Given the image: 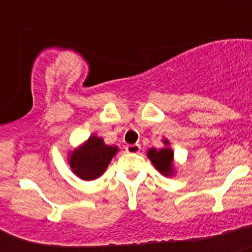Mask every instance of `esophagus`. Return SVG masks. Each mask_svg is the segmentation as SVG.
Masks as SVG:
<instances>
[{"mask_svg":"<svg viewBox=\"0 0 252 252\" xmlns=\"http://www.w3.org/2000/svg\"><path fill=\"white\" fill-rule=\"evenodd\" d=\"M140 145L139 144H130V145L126 146V151L130 154H137L140 153Z\"/></svg>","mask_w":252,"mask_h":252,"instance_id":"obj_1","label":"esophagus"}]
</instances>
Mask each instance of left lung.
Masks as SVG:
<instances>
[{"mask_svg":"<svg viewBox=\"0 0 252 252\" xmlns=\"http://www.w3.org/2000/svg\"><path fill=\"white\" fill-rule=\"evenodd\" d=\"M168 145V140L164 141ZM173 151L171 149H150L148 151V157L154 164V166L162 173L164 175H171L173 174Z\"/></svg>","mask_w":252,"mask_h":252,"instance_id":"1","label":"left lung"}]
</instances>
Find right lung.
I'll return each instance as SVG.
<instances>
[{
    "instance_id": "1",
    "label": "right lung",
    "mask_w": 252,
    "mask_h": 252,
    "mask_svg": "<svg viewBox=\"0 0 252 252\" xmlns=\"http://www.w3.org/2000/svg\"><path fill=\"white\" fill-rule=\"evenodd\" d=\"M116 153V146H107L103 140L93 135L79 150L70 155L69 164L78 177L93 180L102 175Z\"/></svg>"
}]
</instances>
